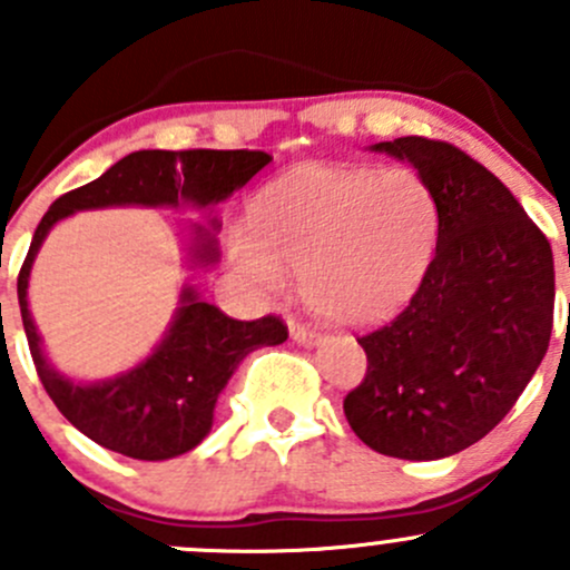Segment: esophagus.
I'll return each instance as SVG.
<instances>
[{
    "label": "esophagus",
    "mask_w": 570,
    "mask_h": 570,
    "mask_svg": "<svg viewBox=\"0 0 570 570\" xmlns=\"http://www.w3.org/2000/svg\"><path fill=\"white\" fill-rule=\"evenodd\" d=\"M289 333H292V338L301 344H317L322 338V333L317 331V327L306 325V322H301V320H289Z\"/></svg>",
    "instance_id": "34e87169"
}]
</instances>
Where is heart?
<instances>
[{
  "label": "heart",
  "instance_id": "b5f03b06",
  "mask_svg": "<svg viewBox=\"0 0 570 570\" xmlns=\"http://www.w3.org/2000/svg\"><path fill=\"white\" fill-rule=\"evenodd\" d=\"M234 234L232 258L264 292L289 269L327 317L394 314L422 284L439 239V200L411 168H301L269 184Z\"/></svg>",
  "mask_w": 570,
  "mask_h": 570
}]
</instances>
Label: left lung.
Masks as SVG:
<instances>
[{"mask_svg":"<svg viewBox=\"0 0 570 570\" xmlns=\"http://www.w3.org/2000/svg\"><path fill=\"white\" fill-rule=\"evenodd\" d=\"M372 148L430 184L439 239L411 303L358 336L366 375L344 416L381 455L439 461L491 433L532 381L554 325V258L513 193L458 146L413 135Z\"/></svg>","mask_w":570,"mask_h":570,"instance_id":"left-lung-1","label":"left lung"}]
</instances>
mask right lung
<instances>
[{
    "label": "right lung",
    "instance_id": "add662e5",
    "mask_svg": "<svg viewBox=\"0 0 570 570\" xmlns=\"http://www.w3.org/2000/svg\"><path fill=\"white\" fill-rule=\"evenodd\" d=\"M269 159V154L248 148L135 151L96 181L60 195L38 223L19 269V306L32 364L57 411L105 450L135 461H168L198 446L212 428L217 394L226 389L239 361L264 344L286 342L289 331L275 314L253 322L232 320L217 306L200 301L195 289H184L174 325L151 358L115 381L94 386L73 383L49 366L27 308V281L40 243L57 220L77 209L124 204L178 206L181 200L204 209L220 204L234 189L245 187ZM193 256L200 264L217 262L215 237L204 226H195Z\"/></svg>",
    "mask_w": 570,
    "mask_h": 570
}]
</instances>
